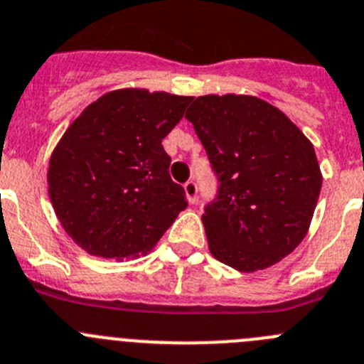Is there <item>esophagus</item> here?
Instances as JSON below:
<instances>
[{
    "instance_id": "34e87169",
    "label": "esophagus",
    "mask_w": 364,
    "mask_h": 364,
    "mask_svg": "<svg viewBox=\"0 0 364 364\" xmlns=\"http://www.w3.org/2000/svg\"><path fill=\"white\" fill-rule=\"evenodd\" d=\"M183 188H185L186 199H188L190 203L198 201V185H196V181H186Z\"/></svg>"
}]
</instances>
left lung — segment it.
<instances>
[{
    "mask_svg": "<svg viewBox=\"0 0 364 364\" xmlns=\"http://www.w3.org/2000/svg\"><path fill=\"white\" fill-rule=\"evenodd\" d=\"M192 122L219 178L203 213L210 253L242 273L280 262L304 240L321 190L307 136L274 105L250 95H205Z\"/></svg>",
    "mask_w": 364,
    "mask_h": 364,
    "instance_id": "left-lung-1",
    "label": "left lung"
}]
</instances>
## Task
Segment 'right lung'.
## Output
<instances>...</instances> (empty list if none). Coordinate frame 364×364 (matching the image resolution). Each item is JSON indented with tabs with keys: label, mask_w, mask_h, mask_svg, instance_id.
<instances>
[{
	"label": "right lung",
	"mask_w": 364,
	"mask_h": 364,
	"mask_svg": "<svg viewBox=\"0 0 364 364\" xmlns=\"http://www.w3.org/2000/svg\"><path fill=\"white\" fill-rule=\"evenodd\" d=\"M193 97L109 91L66 129L48 166V196L64 232L102 259H136L188 206L161 140Z\"/></svg>",
	"instance_id": "obj_1"
}]
</instances>
